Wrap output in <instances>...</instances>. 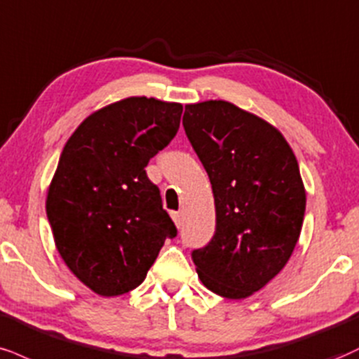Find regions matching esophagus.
<instances>
[{"mask_svg":"<svg viewBox=\"0 0 359 359\" xmlns=\"http://www.w3.org/2000/svg\"><path fill=\"white\" fill-rule=\"evenodd\" d=\"M170 215H172V219H174V222H175L177 227L182 226V214H180V212H172Z\"/></svg>","mask_w":359,"mask_h":359,"instance_id":"esophagus-1","label":"esophagus"}]
</instances>
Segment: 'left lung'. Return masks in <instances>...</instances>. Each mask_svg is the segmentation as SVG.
I'll return each instance as SVG.
<instances>
[{
    "label": "left lung",
    "instance_id": "8db88e82",
    "mask_svg": "<svg viewBox=\"0 0 359 359\" xmlns=\"http://www.w3.org/2000/svg\"><path fill=\"white\" fill-rule=\"evenodd\" d=\"M182 125L215 204L212 239L192 250V261L207 289L244 299L280 273L299 239V165L279 130L229 102L185 105Z\"/></svg>",
    "mask_w": 359,
    "mask_h": 359
}]
</instances>
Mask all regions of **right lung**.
Listing matches in <instances>:
<instances>
[{
  "instance_id": "add662e5",
  "label": "right lung",
  "mask_w": 359,
  "mask_h": 359,
  "mask_svg": "<svg viewBox=\"0 0 359 359\" xmlns=\"http://www.w3.org/2000/svg\"><path fill=\"white\" fill-rule=\"evenodd\" d=\"M182 105L130 97L95 111L68 138L46 197L65 264L100 296L144 283L177 227L145 167L180 125Z\"/></svg>"
}]
</instances>
